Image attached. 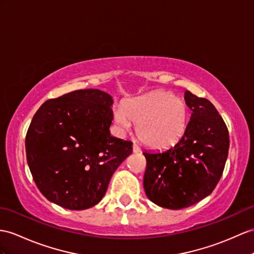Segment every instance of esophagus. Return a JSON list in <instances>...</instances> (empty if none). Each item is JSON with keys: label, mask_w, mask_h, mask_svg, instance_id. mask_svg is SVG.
<instances>
[{"label": "esophagus", "mask_w": 254, "mask_h": 254, "mask_svg": "<svg viewBox=\"0 0 254 254\" xmlns=\"http://www.w3.org/2000/svg\"><path fill=\"white\" fill-rule=\"evenodd\" d=\"M132 151H133V153H140L141 152V147L139 145H137V144H133L132 145Z\"/></svg>", "instance_id": "1"}]
</instances>
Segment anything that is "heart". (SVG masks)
I'll return each mask as SVG.
<instances>
[{
    "label": "heart",
    "instance_id": "1",
    "mask_svg": "<svg viewBox=\"0 0 254 254\" xmlns=\"http://www.w3.org/2000/svg\"><path fill=\"white\" fill-rule=\"evenodd\" d=\"M114 121L127 130L138 123L140 140L153 148H164L180 139L188 126L189 111L182 99L169 91L157 90L129 99L114 109Z\"/></svg>",
    "mask_w": 254,
    "mask_h": 254
}]
</instances>
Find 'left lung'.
<instances>
[{
    "label": "left lung",
    "mask_w": 254,
    "mask_h": 254,
    "mask_svg": "<svg viewBox=\"0 0 254 254\" xmlns=\"http://www.w3.org/2000/svg\"><path fill=\"white\" fill-rule=\"evenodd\" d=\"M184 99L191 115L180 140L164 152H143L147 198L172 210L188 208L212 193L230 147L227 127L213 104L189 90Z\"/></svg>",
    "instance_id": "8db88e82"
}]
</instances>
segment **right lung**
<instances>
[{"instance_id":"add662e5","label":"right lung","mask_w":254,"mask_h":254,"mask_svg":"<svg viewBox=\"0 0 254 254\" xmlns=\"http://www.w3.org/2000/svg\"><path fill=\"white\" fill-rule=\"evenodd\" d=\"M112 104L107 92L80 89L36 111L26 135L27 162L49 201L84 210L106 195L111 177L132 153V142L110 133Z\"/></svg>"}]
</instances>
